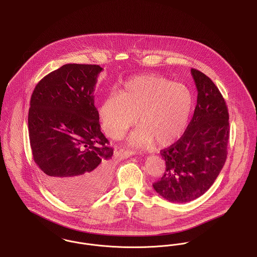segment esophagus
Segmentation results:
<instances>
[{"instance_id":"34e87169","label":"esophagus","mask_w":257,"mask_h":257,"mask_svg":"<svg viewBox=\"0 0 257 257\" xmlns=\"http://www.w3.org/2000/svg\"><path fill=\"white\" fill-rule=\"evenodd\" d=\"M119 152L121 153V155L123 156V157H125V158H127V157H131V156H133V155H136L137 154V152L136 151H133V150H130V149H120L119 150Z\"/></svg>"}]
</instances>
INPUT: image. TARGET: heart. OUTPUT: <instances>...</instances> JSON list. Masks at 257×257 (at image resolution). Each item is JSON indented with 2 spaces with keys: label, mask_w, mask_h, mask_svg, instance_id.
<instances>
[{
  "label": "heart",
  "mask_w": 257,
  "mask_h": 257,
  "mask_svg": "<svg viewBox=\"0 0 257 257\" xmlns=\"http://www.w3.org/2000/svg\"><path fill=\"white\" fill-rule=\"evenodd\" d=\"M193 106V96L187 85L163 76L147 74L124 82L119 93L110 92L98 107L104 132L119 139L138 120L139 127L128 142L145 146L153 141L169 146L185 133Z\"/></svg>",
  "instance_id": "1"
}]
</instances>
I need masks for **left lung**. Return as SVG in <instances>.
I'll list each match as a JSON object with an SVG mask.
<instances>
[{"instance_id":"1","label":"left lung","mask_w":257,"mask_h":257,"mask_svg":"<svg viewBox=\"0 0 257 257\" xmlns=\"http://www.w3.org/2000/svg\"><path fill=\"white\" fill-rule=\"evenodd\" d=\"M197 89L193 117L183 137L161 150L164 176L153 184L158 194L175 203H186L204 194L227 159L230 135L226 102L210 78L190 70Z\"/></svg>"}]
</instances>
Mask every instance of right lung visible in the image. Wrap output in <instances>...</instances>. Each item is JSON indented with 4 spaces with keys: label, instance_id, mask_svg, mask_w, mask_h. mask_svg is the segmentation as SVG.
I'll return each mask as SVG.
<instances>
[{
    "label": "right lung",
    "instance_id": "1",
    "mask_svg": "<svg viewBox=\"0 0 257 257\" xmlns=\"http://www.w3.org/2000/svg\"><path fill=\"white\" fill-rule=\"evenodd\" d=\"M97 65L68 64L42 78L31 95L28 133L43 182L61 200L82 204L108 187L113 148L94 106Z\"/></svg>",
    "mask_w": 257,
    "mask_h": 257
}]
</instances>
